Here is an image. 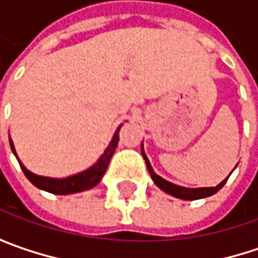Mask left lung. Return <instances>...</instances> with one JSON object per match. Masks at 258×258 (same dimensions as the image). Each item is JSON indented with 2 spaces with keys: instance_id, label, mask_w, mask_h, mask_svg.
<instances>
[{
  "instance_id": "left-lung-1",
  "label": "left lung",
  "mask_w": 258,
  "mask_h": 258,
  "mask_svg": "<svg viewBox=\"0 0 258 258\" xmlns=\"http://www.w3.org/2000/svg\"><path fill=\"white\" fill-rule=\"evenodd\" d=\"M142 155H143V158H145V163H146L148 172H149L151 178H152V180H154V183H155L160 189H163L164 192H167V194H170V196H173V197L182 199V200H197V199L209 197V196H212V194L218 192V191L224 186V183L227 182L229 176L232 175V173H230L226 179L223 180V182H220L217 186L186 188V186H180V185H176V183H172V182H169V180L163 179L161 176H158V175L154 172V169H152V166H151V163H149V160H148V157H146V154H145L143 143H142Z\"/></svg>"
}]
</instances>
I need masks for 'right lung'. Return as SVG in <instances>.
Returning a JSON list of instances; mask_svg holds the SVG:
<instances>
[{
  "label": "right lung",
  "instance_id": "obj_1",
  "mask_svg": "<svg viewBox=\"0 0 258 258\" xmlns=\"http://www.w3.org/2000/svg\"><path fill=\"white\" fill-rule=\"evenodd\" d=\"M122 125H119L109 146L106 148V151L101 154V157L97 160L95 164H92L89 169L80 172V173H76V175H72V176H67V178H47V176H38L32 172H29L26 169L25 166L22 164V161L18 158V154H16V149H15V145H13V140L10 139V146H12V151L13 154L16 155L19 164H21V169L22 172L25 173V176L28 178V180L35 185L37 188L40 189H44L47 192H52V194H58V196H66V194H75V192H80V191H86L92 186H95L103 175L106 173V169L109 166V161L118 146V140H119V130H121Z\"/></svg>",
  "mask_w": 258,
  "mask_h": 258
}]
</instances>
